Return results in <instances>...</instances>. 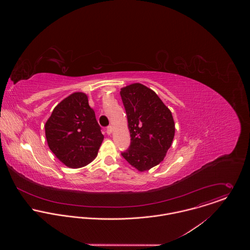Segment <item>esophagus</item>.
Here are the masks:
<instances>
[{
	"label": "esophagus",
	"instance_id": "1",
	"mask_svg": "<svg viewBox=\"0 0 250 250\" xmlns=\"http://www.w3.org/2000/svg\"><path fill=\"white\" fill-rule=\"evenodd\" d=\"M106 132H107V135H110L111 132H112V127L111 126H107L106 128Z\"/></svg>",
	"mask_w": 250,
	"mask_h": 250
}]
</instances>
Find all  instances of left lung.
<instances>
[{
    "label": "left lung",
    "instance_id": "1",
    "mask_svg": "<svg viewBox=\"0 0 250 250\" xmlns=\"http://www.w3.org/2000/svg\"><path fill=\"white\" fill-rule=\"evenodd\" d=\"M131 136L129 148L122 157L140 171L158 166L174 138L175 124L169 108L159 96L142 83L121 88Z\"/></svg>",
    "mask_w": 250,
    "mask_h": 250
}]
</instances>
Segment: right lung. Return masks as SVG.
<instances>
[{
    "mask_svg": "<svg viewBox=\"0 0 250 250\" xmlns=\"http://www.w3.org/2000/svg\"><path fill=\"white\" fill-rule=\"evenodd\" d=\"M51 151L66 167L78 168L97 156L104 136L87 96L75 92L54 108L45 124Z\"/></svg>",
    "mask_w": 250,
    "mask_h": 250,
    "instance_id": "obj_1",
    "label": "right lung"
}]
</instances>
